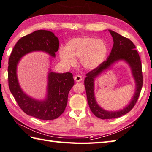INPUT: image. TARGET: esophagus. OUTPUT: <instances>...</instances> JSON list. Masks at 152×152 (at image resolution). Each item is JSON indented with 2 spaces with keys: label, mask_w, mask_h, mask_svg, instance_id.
<instances>
[{
  "label": "esophagus",
  "mask_w": 152,
  "mask_h": 152,
  "mask_svg": "<svg viewBox=\"0 0 152 152\" xmlns=\"http://www.w3.org/2000/svg\"><path fill=\"white\" fill-rule=\"evenodd\" d=\"M74 80H75L76 82H81L83 80V78L81 75H76L74 77Z\"/></svg>",
  "instance_id": "esophagus-1"
}]
</instances>
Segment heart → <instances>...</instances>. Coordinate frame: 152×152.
<instances>
[{"label": "heart", "instance_id": "1", "mask_svg": "<svg viewBox=\"0 0 152 152\" xmlns=\"http://www.w3.org/2000/svg\"><path fill=\"white\" fill-rule=\"evenodd\" d=\"M108 47L101 39L93 37H77L69 40L65 49L59 50L61 61L67 66H74L76 59H80L82 66L87 69L99 67L104 61Z\"/></svg>", "mask_w": 152, "mask_h": 152}]
</instances>
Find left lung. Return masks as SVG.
Wrapping results in <instances>:
<instances>
[{
    "instance_id": "obj_1",
    "label": "left lung",
    "mask_w": 152,
    "mask_h": 152,
    "mask_svg": "<svg viewBox=\"0 0 152 152\" xmlns=\"http://www.w3.org/2000/svg\"><path fill=\"white\" fill-rule=\"evenodd\" d=\"M113 39V47L106 61L99 67L90 71L86 75L85 87L87 93V101L91 110L96 117L101 119L116 118L124 115L135 105L138 100L143 83L142 64L139 54L135 45L129 39L120 35L116 31L108 30ZM124 61L130 67L132 75L135 82V91L129 104L118 111H107L102 108L98 103L94 94V81L104 71L110 70L116 62Z\"/></svg>"
}]
</instances>
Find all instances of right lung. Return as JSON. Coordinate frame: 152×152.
<instances>
[{
	"label": "right lung",
	"instance_id": "right-lung-1",
	"mask_svg": "<svg viewBox=\"0 0 152 152\" xmlns=\"http://www.w3.org/2000/svg\"><path fill=\"white\" fill-rule=\"evenodd\" d=\"M59 42L53 32L45 30H36L22 37L14 45L8 61V85L19 107L28 115L41 120L58 118L67 106L68 94L74 85L71 73H59L50 67L47 77L46 94L44 99H37L25 93L20 85L17 67L26 54L34 51L48 53L50 63L56 58Z\"/></svg>",
	"mask_w": 152,
	"mask_h": 152
}]
</instances>
